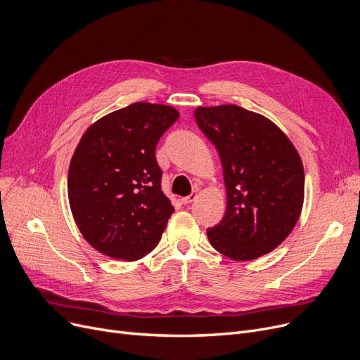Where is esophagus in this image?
Listing matches in <instances>:
<instances>
[{
	"label": "esophagus",
	"instance_id": "34e87169",
	"mask_svg": "<svg viewBox=\"0 0 360 360\" xmlns=\"http://www.w3.org/2000/svg\"><path fill=\"white\" fill-rule=\"evenodd\" d=\"M196 198H198V192H192L189 196H184V198H181V202H183L184 205H189V203H192Z\"/></svg>",
	"mask_w": 360,
	"mask_h": 360
}]
</instances>
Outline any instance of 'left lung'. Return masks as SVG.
<instances>
[{"mask_svg": "<svg viewBox=\"0 0 360 360\" xmlns=\"http://www.w3.org/2000/svg\"><path fill=\"white\" fill-rule=\"evenodd\" d=\"M195 118L219 155L227 210L208 229L212 248L234 261H253L292 233L304 199L299 152L266 117L238 105L199 107Z\"/></svg>", "mask_w": 360, "mask_h": 360, "instance_id": "obj_1", "label": "left lung"}]
</instances>
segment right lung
Returning a JSON list of instances; mask_svg holds the SVG:
<instances>
[{"label":"right lung","instance_id":"1","mask_svg":"<svg viewBox=\"0 0 360 360\" xmlns=\"http://www.w3.org/2000/svg\"><path fill=\"white\" fill-rule=\"evenodd\" d=\"M179 115L173 107L134 102L83 133L67 192L82 236L98 252L130 262L158 245L174 208L161 191L155 148Z\"/></svg>","mask_w":360,"mask_h":360}]
</instances>
